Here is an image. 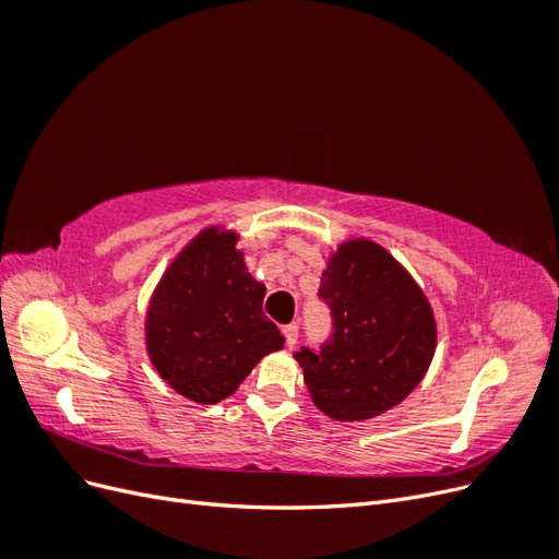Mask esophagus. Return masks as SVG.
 Wrapping results in <instances>:
<instances>
[{
    "label": "esophagus",
    "instance_id": "34e87169",
    "mask_svg": "<svg viewBox=\"0 0 559 559\" xmlns=\"http://www.w3.org/2000/svg\"><path fill=\"white\" fill-rule=\"evenodd\" d=\"M282 333H284L286 347H296V343H298V326L296 324H286V326H282Z\"/></svg>",
    "mask_w": 559,
    "mask_h": 559
}]
</instances>
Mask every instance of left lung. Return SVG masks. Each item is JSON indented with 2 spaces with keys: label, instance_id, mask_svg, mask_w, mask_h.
Returning <instances> with one entry per match:
<instances>
[{
  "label": "left lung",
  "instance_id": "8db88e82",
  "mask_svg": "<svg viewBox=\"0 0 559 559\" xmlns=\"http://www.w3.org/2000/svg\"><path fill=\"white\" fill-rule=\"evenodd\" d=\"M333 333L294 359L317 408L359 421L394 408L425 378L436 352V319L425 292L392 253L370 240H347L321 273Z\"/></svg>",
  "mask_w": 559,
  "mask_h": 559
}]
</instances>
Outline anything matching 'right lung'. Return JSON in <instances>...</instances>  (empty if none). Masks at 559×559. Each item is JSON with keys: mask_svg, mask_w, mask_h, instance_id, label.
Masks as SVG:
<instances>
[{"mask_svg": "<svg viewBox=\"0 0 559 559\" xmlns=\"http://www.w3.org/2000/svg\"><path fill=\"white\" fill-rule=\"evenodd\" d=\"M238 233L205 228L167 265L146 312L158 376L193 403L228 399L265 354L284 345L263 314L265 286L247 273Z\"/></svg>", "mask_w": 559, "mask_h": 559, "instance_id": "obj_1", "label": "right lung"}]
</instances>
